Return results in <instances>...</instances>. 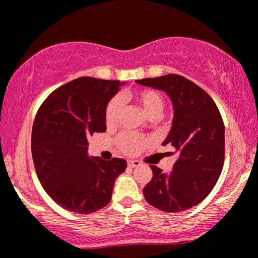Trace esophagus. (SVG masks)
Returning <instances> with one entry per match:
<instances>
[{
    "instance_id": "esophagus-1",
    "label": "esophagus",
    "mask_w": 258,
    "mask_h": 258,
    "mask_svg": "<svg viewBox=\"0 0 258 258\" xmlns=\"http://www.w3.org/2000/svg\"><path fill=\"white\" fill-rule=\"evenodd\" d=\"M126 164H128V167H129V168H136V167H140V165H141V162H140V161L128 160V161H126Z\"/></svg>"
}]
</instances>
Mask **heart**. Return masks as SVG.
Listing matches in <instances>:
<instances>
[{
	"label": "heart",
	"mask_w": 258,
	"mask_h": 258,
	"mask_svg": "<svg viewBox=\"0 0 258 258\" xmlns=\"http://www.w3.org/2000/svg\"><path fill=\"white\" fill-rule=\"evenodd\" d=\"M130 97L139 104L142 111L149 118H156L163 110L164 98L157 90L150 88H142L137 89L130 94ZM122 110L121 97H112L107 104L104 112L105 124L108 126H114L118 121L119 114ZM149 144V140L147 137L133 135V134H122L117 139V146L124 154L134 155L142 150L144 147Z\"/></svg>",
	"instance_id": "1"
}]
</instances>
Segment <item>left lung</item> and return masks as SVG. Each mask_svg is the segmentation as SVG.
Instances as JSON below:
<instances>
[{
    "label": "left lung",
    "instance_id": "left-lung-1",
    "mask_svg": "<svg viewBox=\"0 0 258 258\" xmlns=\"http://www.w3.org/2000/svg\"><path fill=\"white\" fill-rule=\"evenodd\" d=\"M136 82L170 97L174 118L163 146L170 144L178 153L170 172L150 165L153 178L144 186V199L165 213L190 209L209 195L223 168L224 123L220 110L202 88L181 75Z\"/></svg>",
    "mask_w": 258,
    "mask_h": 258
}]
</instances>
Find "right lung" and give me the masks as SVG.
Wrapping results in <instances>:
<instances>
[{
  "label": "right lung",
  "mask_w": 258,
  "mask_h": 258,
  "mask_svg": "<svg viewBox=\"0 0 258 258\" xmlns=\"http://www.w3.org/2000/svg\"><path fill=\"white\" fill-rule=\"evenodd\" d=\"M124 82L79 77L52 91L38 109L31 154L45 192L63 209L90 214L111 200L115 179L126 168L123 158L88 156V137L107 130L108 102Z\"/></svg>",
  "instance_id": "right-lung-1"
}]
</instances>
